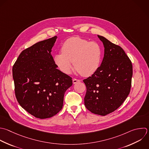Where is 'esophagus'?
<instances>
[{
    "mask_svg": "<svg viewBox=\"0 0 149 149\" xmlns=\"http://www.w3.org/2000/svg\"><path fill=\"white\" fill-rule=\"evenodd\" d=\"M79 81H80V80L76 79H73V84H76V83H77V82H79Z\"/></svg>",
    "mask_w": 149,
    "mask_h": 149,
    "instance_id": "obj_1",
    "label": "esophagus"
}]
</instances>
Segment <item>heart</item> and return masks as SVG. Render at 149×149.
Segmentation results:
<instances>
[{
	"instance_id": "b5f03b06",
	"label": "heart",
	"mask_w": 149,
	"mask_h": 149,
	"mask_svg": "<svg viewBox=\"0 0 149 149\" xmlns=\"http://www.w3.org/2000/svg\"><path fill=\"white\" fill-rule=\"evenodd\" d=\"M61 52L54 56V61L58 69L69 74L73 67L82 76L88 77L99 69L102 59V49L95 41H89L80 37L67 40L61 47Z\"/></svg>"
}]
</instances>
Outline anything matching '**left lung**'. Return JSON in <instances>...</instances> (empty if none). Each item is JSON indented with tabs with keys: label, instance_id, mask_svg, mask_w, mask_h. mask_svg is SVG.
I'll return each mask as SVG.
<instances>
[{
	"label": "left lung",
	"instance_id": "8db88e82",
	"mask_svg": "<svg viewBox=\"0 0 149 149\" xmlns=\"http://www.w3.org/2000/svg\"><path fill=\"white\" fill-rule=\"evenodd\" d=\"M104 47L102 63L97 71L83 80L87 91L86 108L105 116L118 109L128 96L133 74L130 60L123 49L105 37L98 36Z\"/></svg>",
	"mask_w": 149,
	"mask_h": 149
}]
</instances>
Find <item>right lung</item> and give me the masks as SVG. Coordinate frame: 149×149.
Returning a JSON list of instances; mask_svg holds the SVG:
<instances>
[{
  "mask_svg": "<svg viewBox=\"0 0 149 149\" xmlns=\"http://www.w3.org/2000/svg\"><path fill=\"white\" fill-rule=\"evenodd\" d=\"M57 37L38 42L23 51L13 66L17 100L29 113L45 119L62 108L72 77L57 69L51 54Z\"/></svg>",
  "mask_w": 149,
  "mask_h": 149,
  "instance_id": "obj_1",
  "label": "right lung"
}]
</instances>
